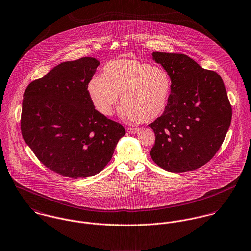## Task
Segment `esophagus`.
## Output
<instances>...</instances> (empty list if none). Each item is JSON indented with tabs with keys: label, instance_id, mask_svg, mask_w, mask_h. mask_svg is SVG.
<instances>
[{
	"label": "esophagus",
	"instance_id": "34e87169",
	"mask_svg": "<svg viewBox=\"0 0 251 251\" xmlns=\"http://www.w3.org/2000/svg\"><path fill=\"white\" fill-rule=\"evenodd\" d=\"M127 132L130 133V134H137L139 133V128H127Z\"/></svg>",
	"mask_w": 251,
	"mask_h": 251
}]
</instances>
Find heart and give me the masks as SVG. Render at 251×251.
<instances>
[{
	"label": "heart",
	"instance_id": "obj_1",
	"mask_svg": "<svg viewBox=\"0 0 251 251\" xmlns=\"http://www.w3.org/2000/svg\"><path fill=\"white\" fill-rule=\"evenodd\" d=\"M93 107L110 115L120 95L119 113L130 123L151 121L167 110L171 79L160 66L134 58H117L107 62L102 76L92 77L86 86Z\"/></svg>",
	"mask_w": 251,
	"mask_h": 251
}]
</instances>
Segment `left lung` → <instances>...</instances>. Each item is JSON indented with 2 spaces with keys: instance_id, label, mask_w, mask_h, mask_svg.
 Here are the masks:
<instances>
[{
  "instance_id": "obj_1",
  "label": "left lung",
  "mask_w": 251,
  "mask_h": 251,
  "mask_svg": "<svg viewBox=\"0 0 251 251\" xmlns=\"http://www.w3.org/2000/svg\"><path fill=\"white\" fill-rule=\"evenodd\" d=\"M171 79L167 110L148 126L155 133L152 160L170 172L207 164L230 127L232 108L221 76L183 54L152 53Z\"/></svg>"
}]
</instances>
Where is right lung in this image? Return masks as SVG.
<instances>
[{"instance_id": "obj_1", "label": "right lung", "mask_w": 251, "mask_h": 251, "mask_svg": "<svg viewBox=\"0 0 251 251\" xmlns=\"http://www.w3.org/2000/svg\"><path fill=\"white\" fill-rule=\"evenodd\" d=\"M99 60L61 62L24 92L21 132L37 159L65 177L99 173L125 135L123 126L93 107L86 90Z\"/></svg>"}]
</instances>
